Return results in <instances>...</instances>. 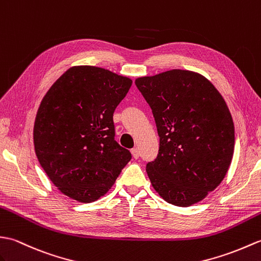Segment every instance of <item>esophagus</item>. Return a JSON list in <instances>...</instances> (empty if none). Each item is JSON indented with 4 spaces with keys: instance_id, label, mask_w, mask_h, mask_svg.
Returning a JSON list of instances; mask_svg holds the SVG:
<instances>
[{
    "instance_id": "esophagus-1",
    "label": "esophagus",
    "mask_w": 261,
    "mask_h": 261,
    "mask_svg": "<svg viewBox=\"0 0 261 261\" xmlns=\"http://www.w3.org/2000/svg\"><path fill=\"white\" fill-rule=\"evenodd\" d=\"M130 152H132L133 158H134L135 160H137L138 158H140V150H138V148H133Z\"/></svg>"
}]
</instances>
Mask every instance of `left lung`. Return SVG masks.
I'll list each match as a JSON object with an SVG mask.
<instances>
[{
    "label": "left lung",
    "instance_id": "left-lung-1",
    "mask_svg": "<svg viewBox=\"0 0 261 261\" xmlns=\"http://www.w3.org/2000/svg\"><path fill=\"white\" fill-rule=\"evenodd\" d=\"M135 85L154 116L159 154L146 165L167 203L190 206L222 182L234 150V125L223 97L198 72L173 69Z\"/></svg>",
    "mask_w": 261,
    "mask_h": 261
}]
</instances>
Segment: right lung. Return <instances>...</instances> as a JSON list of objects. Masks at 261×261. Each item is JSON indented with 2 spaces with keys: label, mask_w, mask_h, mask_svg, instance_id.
Returning <instances> with one entry per match:
<instances>
[{
  "label": "right lung",
  "mask_w": 261,
  "mask_h": 261,
  "mask_svg": "<svg viewBox=\"0 0 261 261\" xmlns=\"http://www.w3.org/2000/svg\"><path fill=\"white\" fill-rule=\"evenodd\" d=\"M132 79L74 66L50 87L33 128L40 165L61 193L90 203L107 193L132 159L115 141L113 115Z\"/></svg>",
  "instance_id": "add662e5"
}]
</instances>
